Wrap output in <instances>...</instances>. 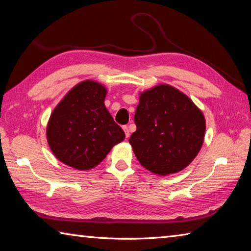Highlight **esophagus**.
<instances>
[{"label":"esophagus","mask_w":251,"mask_h":251,"mask_svg":"<svg viewBox=\"0 0 251 251\" xmlns=\"http://www.w3.org/2000/svg\"><path fill=\"white\" fill-rule=\"evenodd\" d=\"M123 129H124V131H125V136H126V138H128L129 137V129H128V127L127 126H123Z\"/></svg>","instance_id":"esophagus-1"}]
</instances>
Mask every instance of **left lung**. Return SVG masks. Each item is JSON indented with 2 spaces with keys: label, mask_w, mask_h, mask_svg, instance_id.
I'll return each mask as SVG.
<instances>
[{
  "label": "left lung",
  "mask_w": 251,
  "mask_h": 251,
  "mask_svg": "<svg viewBox=\"0 0 251 251\" xmlns=\"http://www.w3.org/2000/svg\"><path fill=\"white\" fill-rule=\"evenodd\" d=\"M129 144L142 166L159 176L175 174L201 151L206 130L201 110L171 85H157L139 97Z\"/></svg>",
  "instance_id": "1"
}]
</instances>
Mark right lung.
I'll use <instances>...</instances> for the list:
<instances>
[{
    "label": "right lung",
    "mask_w": 251,
    "mask_h": 251,
    "mask_svg": "<svg viewBox=\"0 0 251 251\" xmlns=\"http://www.w3.org/2000/svg\"><path fill=\"white\" fill-rule=\"evenodd\" d=\"M107 91L94 80H84L67 93L50 114L46 136L58 160L88 171L103 160L125 133L108 113Z\"/></svg>",
    "instance_id": "add662e5"
}]
</instances>
